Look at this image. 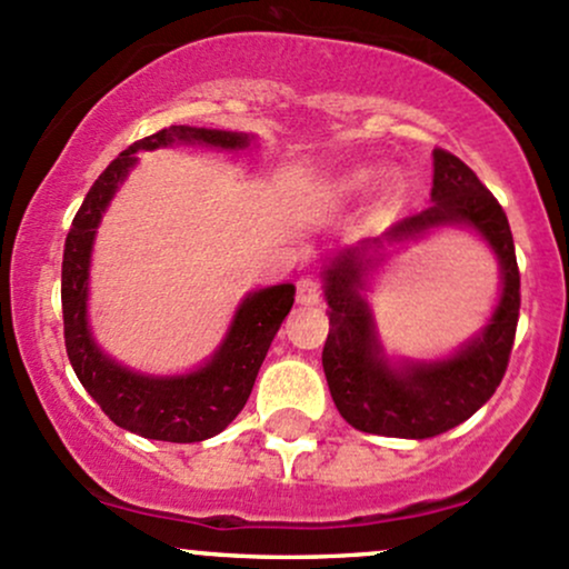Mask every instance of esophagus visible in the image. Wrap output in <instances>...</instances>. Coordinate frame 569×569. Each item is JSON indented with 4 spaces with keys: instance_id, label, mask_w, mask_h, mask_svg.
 <instances>
[{
    "instance_id": "esophagus-1",
    "label": "esophagus",
    "mask_w": 569,
    "mask_h": 569,
    "mask_svg": "<svg viewBox=\"0 0 569 569\" xmlns=\"http://www.w3.org/2000/svg\"><path fill=\"white\" fill-rule=\"evenodd\" d=\"M296 298L301 306H315V303H319V298H322V284H319L315 277L298 279Z\"/></svg>"
}]
</instances>
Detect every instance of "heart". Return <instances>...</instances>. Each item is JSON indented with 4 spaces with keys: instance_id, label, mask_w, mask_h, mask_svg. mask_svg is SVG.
<instances>
[{
    "instance_id": "heart-1",
    "label": "heart",
    "mask_w": 569,
    "mask_h": 569,
    "mask_svg": "<svg viewBox=\"0 0 569 569\" xmlns=\"http://www.w3.org/2000/svg\"><path fill=\"white\" fill-rule=\"evenodd\" d=\"M368 180H370L368 171H355V174L343 177V190H360V188H366Z\"/></svg>"
}]
</instances>
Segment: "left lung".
Listing matches in <instances>:
<instances>
[{
	"mask_svg": "<svg viewBox=\"0 0 569 569\" xmlns=\"http://www.w3.org/2000/svg\"><path fill=\"white\" fill-rule=\"evenodd\" d=\"M432 203L403 217L379 239L336 254L325 271L330 333L322 368L333 403L360 432L387 438H436L470 419L500 387L521 306V277L508 217L487 184L449 150H432ZM468 224L488 239L501 260L503 292L490 325L457 356L436 363L392 367L375 338L361 298L365 277L387 243L418 238L430 227Z\"/></svg>",
	"mask_w": 569,
	"mask_h": 569,
	"instance_id": "8db88e82",
	"label": "left lung"
}]
</instances>
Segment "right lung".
I'll use <instances>...</instances> for the list:
<instances>
[{"mask_svg":"<svg viewBox=\"0 0 569 569\" xmlns=\"http://www.w3.org/2000/svg\"><path fill=\"white\" fill-rule=\"evenodd\" d=\"M166 144H207L220 150H244L247 133L169 126L133 142L101 171L74 214L63 244L61 309L63 343L80 385L101 411L123 430L169 443H196L226 430L250 398L273 336L282 328L296 301V284H277L250 292L236 311L226 341L207 366L188 376H142L118 366L96 347L88 328V266L101 212L118 184L137 163L133 152Z\"/></svg>","mask_w":569,"mask_h":569,"instance_id":"add662e5","label":"right lung"}]
</instances>
